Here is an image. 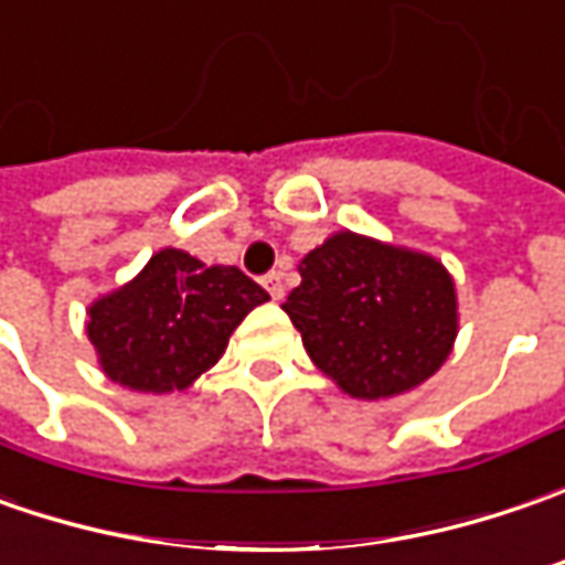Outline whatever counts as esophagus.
Instances as JSON below:
<instances>
[{
	"mask_svg": "<svg viewBox=\"0 0 565 565\" xmlns=\"http://www.w3.org/2000/svg\"><path fill=\"white\" fill-rule=\"evenodd\" d=\"M265 290H268V297H271V300H284L281 271H271V275L265 278Z\"/></svg>",
	"mask_w": 565,
	"mask_h": 565,
	"instance_id": "1",
	"label": "esophagus"
}]
</instances>
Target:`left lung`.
<instances>
[{
	"label": "left lung",
	"instance_id": "8db88e82",
	"mask_svg": "<svg viewBox=\"0 0 565 565\" xmlns=\"http://www.w3.org/2000/svg\"><path fill=\"white\" fill-rule=\"evenodd\" d=\"M300 278L281 309L347 397L409 394L454 350L457 284L428 253L334 231L302 256Z\"/></svg>",
	"mask_w": 565,
	"mask_h": 565
}]
</instances>
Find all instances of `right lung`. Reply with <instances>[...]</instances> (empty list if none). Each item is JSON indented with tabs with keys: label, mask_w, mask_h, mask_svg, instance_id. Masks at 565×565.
I'll return each instance as SVG.
<instances>
[{
	"label": "right lung",
	"mask_w": 565,
	"mask_h": 565,
	"mask_svg": "<svg viewBox=\"0 0 565 565\" xmlns=\"http://www.w3.org/2000/svg\"><path fill=\"white\" fill-rule=\"evenodd\" d=\"M265 300L237 265H205L166 246L140 275L89 302L87 338L108 381L174 394L222 360L234 328Z\"/></svg>",
	"instance_id": "add662e5"
}]
</instances>
